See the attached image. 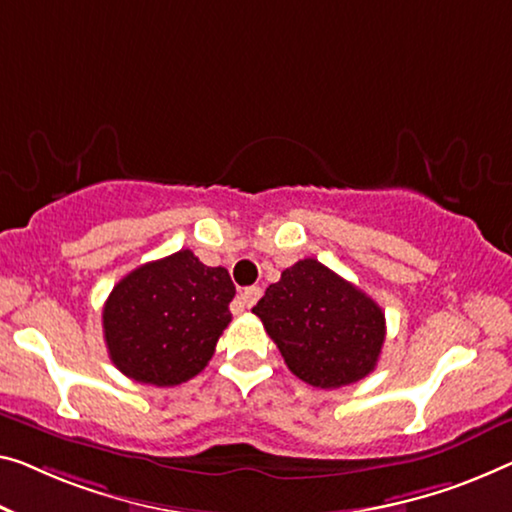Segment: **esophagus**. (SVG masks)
<instances>
[{"instance_id": "esophagus-1", "label": "esophagus", "mask_w": 512, "mask_h": 512, "mask_svg": "<svg viewBox=\"0 0 512 512\" xmlns=\"http://www.w3.org/2000/svg\"><path fill=\"white\" fill-rule=\"evenodd\" d=\"M259 296H262V287H246L239 296V303L243 305V308H253V305L259 301Z\"/></svg>"}]
</instances>
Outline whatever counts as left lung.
Segmentation results:
<instances>
[{"mask_svg": "<svg viewBox=\"0 0 512 512\" xmlns=\"http://www.w3.org/2000/svg\"><path fill=\"white\" fill-rule=\"evenodd\" d=\"M287 368L315 388H340L377 368L386 338L379 305L317 259H299L253 308Z\"/></svg>", "mask_w": 512, "mask_h": 512, "instance_id": "obj_1", "label": "left lung"}]
</instances>
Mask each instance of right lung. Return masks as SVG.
I'll list each match as a JSON object with an SVG mask.
<instances>
[{
    "instance_id": "1",
    "label": "right lung",
    "mask_w": 512,
    "mask_h": 512,
    "mask_svg": "<svg viewBox=\"0 0 512 512\" xmlns=\"http://www.w3.org/2000/svg\"><path fill=\"white\" fill-rule=\"evenodd\" d=\"M234 294L227 269L202 264L190 250L137 266L103 305L110 361L140 384L179 386L193 379L232 322Z\"/></svg>"
}]
</instances>
